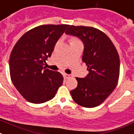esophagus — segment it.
<instances>
[{"mask_svg":"<svg viewBox=\"0 0 134 134\" xmlns=\"http://www.w3.org/2000/svg\"><path fill=\"white\" fill-rule=\"evenodd\" d=\"M63 77H64V78H65V79H68V78L71 77V75L64 73V74H63Z\"/></svg>","mask_w":134,"mask_h":134,"instance_id":"34e87169","label":"esophagus"}]
</instances>
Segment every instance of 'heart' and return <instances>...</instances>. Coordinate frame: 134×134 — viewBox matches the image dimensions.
Wrapping results in <instances>:
<instances>
[{
    "label": "heart",
    "mask_w": 134,
    "mask_h": 134,
    "mask_svg": "<svg viewBox=\"0 0 134 134\" xmlns=\"http://www.w3.org/2000/svg\"><path fill=\"white\" fill-rule=\"evenodd\" d=\"M73 40H77V39H73Z\"/></svg>",
    "instance_id": "1"
}]
</instances>
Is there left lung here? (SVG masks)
Listing matches in <instances>:
<instances>
[{
	"label": "left lung",
	"instance_id": "8db88e82",
	"mask_svg": "<svg viewBox=\"0 0 134 134\" xmlns=\"http://www.w3.org/2000/svg\"><path fill=\"white\" fill-rule=\"evenodd\" d=\"M65 34L80 38L84 44L82 61L89 73L77 77V87L71 91L75 103L85 108H94L103 103L113 92L120 75L119 55L110 38L93 27L70 26Z\"/></svg>",
	"mask_w": 134,
	"mask_h": 134
}]
</instances>
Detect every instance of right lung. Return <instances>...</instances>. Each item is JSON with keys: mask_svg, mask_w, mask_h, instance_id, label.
Masks as SVG:
<instances>
[{"mask_svg": "<svg viewBox=\"0 0 134 134\" xmlns=\"http://www.w3.org/2000/svg\"><path fill=\"white\" fill-rule=\"evenodd\" d=\"M68 26H37L25 32L13 47L9 59L10 78L26 101L38 104L52 99L63 84L62 75L46 69L44 65Z\"/></svg>", "mask_w": 134, "mask_h": 134, "instance_id": "right-lung-1", "label": "right lung"}]
</instances>
